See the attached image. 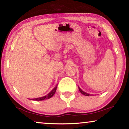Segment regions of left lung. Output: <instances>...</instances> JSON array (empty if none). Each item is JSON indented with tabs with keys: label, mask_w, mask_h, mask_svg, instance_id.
<instances>
[{
	"label": "left lung",
	"mask_w": 129,
	"mask_h": 129,
	"mask_svg": "<svg viewBox=\"0 0 129 129\" xmlns=\"http://www.w3.org/2000/svg\"><path fill=\"white\" fill-rule=\"evenodd\" d=\"M79 91H80V92L82 93V94H83V95H84V96H91V95L92 94H89V93H86V92H84V91H83L82 89H80V87H79Z\"/></svg>",
	"instance_id": "left-lung-1"
}]
</instances>
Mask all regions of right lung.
Instances as JSON below:
<instances>
[{
	"label": "right lung",
	"mask_w": 129,
	"mask_h": 129,
	"mask_svg": "<svg viewBox=\"0 0 129 129\" xmlns=\"http://www.w3.org/2000/svg\"><path fill=\"white\" fill-rule=\"evenodd\" d=\"M57 84H56V86L53 88V89L52 90H51L50 92L48 94H47V95H46V96H43V97H41V98H35V99H31L30 100H37V101H40V100H44L48 99L51 98L54 94V93H55L56 91V89H57Z\"/></svg>",
	"instance_id": "1"
}]
</instances>
